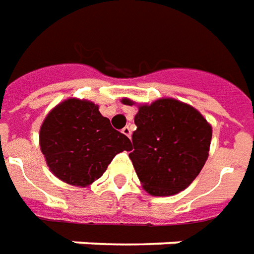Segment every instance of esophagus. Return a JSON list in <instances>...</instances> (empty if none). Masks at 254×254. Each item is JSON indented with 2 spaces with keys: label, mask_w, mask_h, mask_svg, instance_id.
I'll list each match as a JSON object with an SVG mask.
<instances>
[{
  "label": "esophagus",
  "mask_w": 254,
  "mask_h": 254,
  "mask_svg": "<svg viewBox=\"0 0 254 254\" xmlns=\"http://www.w3.org/2000/svg\"><path fill=\"white\" fill-rule=\"evenodd\" d=\"M122 132H123L126 136H128V138H130V136H131V127H130V126H126L123 130H122Z\"/></svg>",
  "instance_id": "obj_1"
}]
</instances>
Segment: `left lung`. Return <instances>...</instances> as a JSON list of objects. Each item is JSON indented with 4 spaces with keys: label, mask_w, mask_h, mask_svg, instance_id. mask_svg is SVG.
<instances>
[{
    "label": "left lung",
    "mask_w": 254,
    "mask_h": 254,
    "mask_svg": "<svg viewBox=\"0 0 254 254\" xmlns=\"http://www.w3.org/2000/svg\"><path fill=\"white\" fill-rule=\"evenodd\" d=\"M123 104L134 102L123 98ZM130 159L142 186L159 197L174 195L197 178L209 154L212 127L201 113L174 98L139 105Z\"/></svg>",
    "instance_id": "obj_1"
}]
</instances>
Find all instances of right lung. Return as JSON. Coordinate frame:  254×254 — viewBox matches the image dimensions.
<instances>
[{"label": "right lung", "mask_w": 254, "mask_h": 254, "mask_svg": "<svg viewBox=\"0 0 254 254\" xmlns=\"http://www.w3.org/2000/svg\"><path fill=\"white\" fill-rule=\"evenodd\" d=\"M39 145L49 170L60 181L82 188L101 178L118 153L132 149L98 105L78 98L50 111L41 126Z\"/></svg>", "instance_id": "obj_1"}]
</instances>
